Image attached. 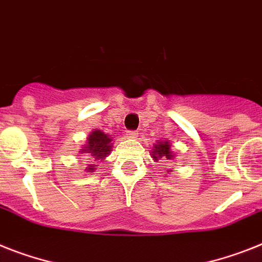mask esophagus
Instances as JSON below:
<instances>
[{"instance_id":"1","label":"esophagus","mask_w":262,"mask_h":262,"mask_svg":"<svg viewBox=\"0 0 262 262\" xmlns=\"http://www.w3.org/2000/svg\"><path fill=\"white\" fill-rule=\"evenodd\" d=\"M127 138H131V139H135L136 136H138V131H135V129H129V131H127Z\"/></svg>"}]
</instances>
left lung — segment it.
<instances>
[{"mask_svg":"<svg viewBox=\"0 0 262 262\" xmlns=\"http://www.w3.org/2000/svg\"><path fill=\"white\" fill-rule=\"evenodd\" d=\"M152 157L155 158V161H158V158L162 157L167 158V159H172L174 154H171V151H170V143L168 142H161V143L155 144Z\"/></svg>","mask_w":262,"mask_h":262,"instance_id":"1","label":"left lung"}]
</instances>
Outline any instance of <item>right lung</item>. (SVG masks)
<instances>
[{
    "label": "right lung",
    "instance_id": "add662e5",
    "mask_svg": "<svg viewBox=\"0 0 262 262\" xmlns=\"http://www.w3.org/2000/svg\"><path fill=\"white\" fill-rule=\"evenodd\" d=\"M111 138L107 135V134L101 133L100 129H96L94 133L91 134L90 138H88L87 144L83 147L81 152H85V154L91 155V158H97V159H101V158L107 157L111 151ZM88 170H94V166H88Z\"/></svg>",
    "mask_w": 262,
    "mask_h": 262
}]
</instances>
